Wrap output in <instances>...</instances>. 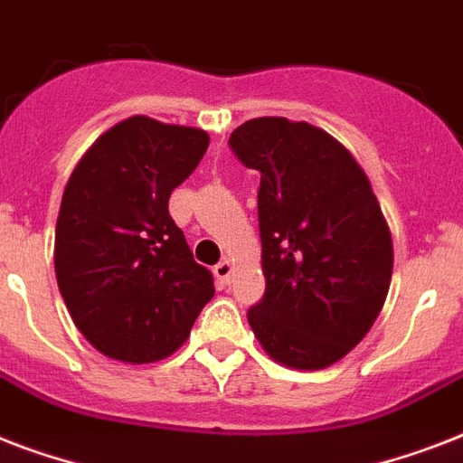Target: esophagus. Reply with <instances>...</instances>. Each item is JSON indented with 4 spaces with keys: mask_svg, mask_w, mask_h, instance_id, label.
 Masks as SVG:
<instances>
[{
    "mask_svg": "<svg viewBox=\"0 0 463 463\" xmlns=\"http://www.w3.org/2000/svg\"><path fill=\"white\" fill-rule=\"evenodd\" d=\"M213 274H216V279H218V283H221V286H228V283H231V279H232V261L223 260L221 264H216Z\"/></svg>",
    "mask_w": 463,
    "mask_h": 463,
    "instance_id": "esophagus-1",
    "label": "esophagus"
}]
</instances>
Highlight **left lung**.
<instances>
[{
  "instance_id": "8db88e82",
  "label": "left lung",
  "mask_w": 463,
  "mask_h": 463,
  "mask_svg": "<svg viewBox=\"0 0 463 463\" xmlns=\"http://www.w3.org/2000/svg\"><path fill=\"white\" fill-rule=\"evenodd\" d=\"M231 146L261 173L267 290L247 322L276 363L324 370L365 338L387 300L394 269L387 218L358 160L319 127L247 119Z\"/></svg>"
}]
</instances>
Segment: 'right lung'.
I'll list each match as a JSON object with an SVG mask.
<instances>
[{
  "instance_id": "right-lung-1",
  "label": "right lung",
  "mask_w": 463,
  "mask_h": 463,
  "mask_svg": "<svg viewBox=\"0 0 463 463\" xmlns=\"http://www.w3.org/2000/svg\"><path fill=\"white\" fill-rule=\"evenodd\" d=\"M209 146L196 127L134 115L76 163L54 228V274L76 329L119 363L173 355L213 298L167 213V199Z\"/></svg>"
}]
</instances>
